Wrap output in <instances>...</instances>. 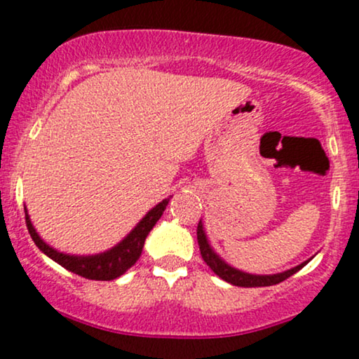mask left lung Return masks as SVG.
I'll return each mask as SVG.
<instances>
[{
    "instance_id": "8db88e82",
    "label": "left lung",
    "mask_w": 359,
    "mask_h": 359,
    "mask_svg": "<svg viewBox=\"0 0 359 359\" xmlns=\"http://www.w3.org/2000/svg\"><path fill=\"white\" fill-rule=\"evenodd\" d=\"M197 243H199V250L201 255H203V259L208 263V266L211 269L217 277L224 280V282L231 283V285L236 287H270V285H277V283L283 282L288 277H292L294 273H297L300 269L307 265V262L300 263V265L294 266V269L280 271V273H273V275H255V273H246V271L234 269V266L226 263L216 251L212 250L211 243L208 240V234L204 231V224L203 219L199 221L197 224Z\"/></svg>"
}]
</instances>
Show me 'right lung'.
<instances>
[{
	"label": "right lung",
	"mask_w": 359,
	"mask_h": 359,
	"mask_svg": "<svg viewBox=\"0 0 359 359\" xmlns=\"http://www.w3.org/2000/svg\"><path fill=\"white\" fill-rule=\"evenodd\" d=\"M170 197H167L162 203L156 204L155 208H151L118 245L96 255H69L52 248L36 233L34 224H32L30 216H28L27 208H25V219H27L28 233H30L32 240L35 241L40 251L47 255L48 258H52L55 263H59L60 266H64L65 270L89 280H114L121 277L126 270H130L137 263V259L143 251V245H145L148 233L154 229L156 221L162 217Z\"/></svg>",
	"instance_id": "1"
}]
</instances>
